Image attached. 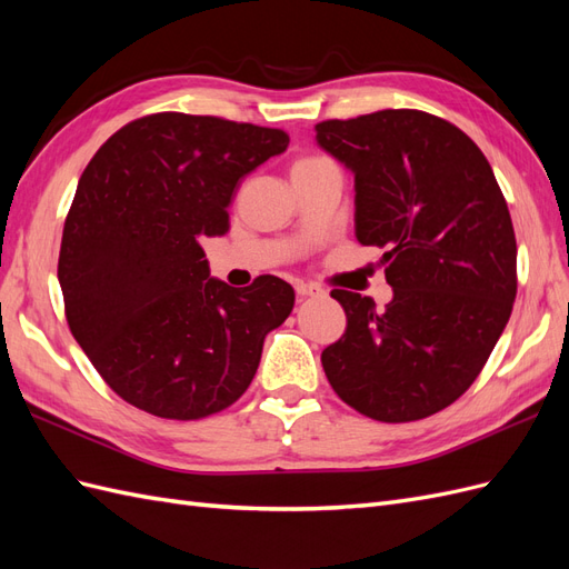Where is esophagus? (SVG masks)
Listing matches in <instances>:
<instances>
[{"label":"esophagus","mask_w":569,"mask_h":569,"mask_svg":"<svg viewBox=\"0 0 569 569\" xmlns=\"http://www.w3.org/2000/svg\"><path fill=\"white\" fill-rule=\"evenodd\" d=\"M295 289H297V295H299L301 299H306V297H318V295H322V289H320V287H316V284H308V282H299Z\"/></svg>","instance_id":"esophagus-1"}]
</instances>
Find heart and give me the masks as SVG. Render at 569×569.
<instances>
[{
	"mask_svg": "<svg viewBox=\"0 0 569 569\" xmlns=\"http://www.w3.org/2000/svg\"><path fill=\"white\" fill-rule=\"evenodd\" d=\"M322 161H330V159H325V157H299V159L295 161V166H291V170L311 168V166H318V163H322Z\"/></svg>",
	"mask_w": 569,
	"mask_h": 569,
	"instance_id": "1",
	"label": "heart"
}]
</instances>
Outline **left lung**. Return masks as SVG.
<instances>
[{
    "instance_id": "8db88e82",
    "label": "left lung",
    "mask_w": 569,
    "mask_h": 569,
    "mask_svg": "<svg viewBox=\"0 0 569 569\" xmlns=\"http://www.w3.org/2000/svg\"><path fill=\"white\" fill-rule=\"evenodd\" d=\"M318 144L356 176V237L380 247L385 311L332 297L347 332L322 351L343 403L380 422L435 416L470 389L518 295V244L481 149L449 120L385 109L322 120Z\"/></svg>"
}]
</instances>
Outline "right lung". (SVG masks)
<instances>
[{
  "label": "right lung",
  "instance_id": "1",
  "mask_svg": "<svg viewBox=\"0 0 569 569\" xmlns=\"http://www.w3.org/2000/svg\"><path fill=\"white\" fill-rule=\"evenodd\" d=\"M287 144L280 128L161 111L113 132L84 168L59 251L66 320L130 406L187 422L249 389L295 289L274 274L244 289L213 280L201 237L230 230L239 180Z\"/></svg>",
  "mask_w": 569,
  "mask_h": 569
}]
</instances>
